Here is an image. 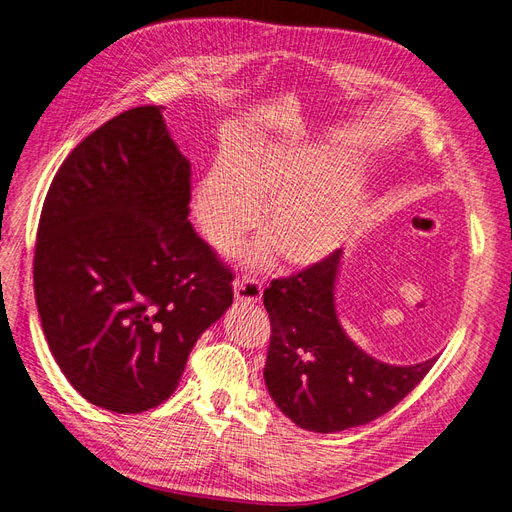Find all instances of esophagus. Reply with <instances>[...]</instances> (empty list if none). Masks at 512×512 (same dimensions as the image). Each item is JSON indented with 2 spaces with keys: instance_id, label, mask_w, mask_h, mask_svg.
Instances as JSON below:
<instances>
[{
  "instance_id": "esophagus-1",
  "label": "esophagus",
  "mask_w": 512,
  "mask_h": 512,
  "mask_svg": "<svg viewBox=\"0 0 512 512\" xmlns=\"http://www.w3.org/2000/svg\"><path fill=\"white\" fill-rule=\"evenodd\" d=\"M234 295H236L238 302L259 304L261 302V295H263V287H261L259 280H255L251 276H242V278H236Z\"/></svg>"
}]
</instances>
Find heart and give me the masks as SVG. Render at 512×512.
Listing matches in <instances>:
<instances>
[{
    "mask_svg": "<svg viewBox=\"0 0 512 512\" xmlns=\"http://www.w3.org/2000/svg\"><path fill=\"white\" fill-rule=\"evenodd\" d=\"M355 163L336 153L304 155L289 146L253 142L232 166H214L195 189V217L219 249L238 242L266 210V229L246 261L266 266L278 246L291 266H315L349 242L366 217V189Z\"/></svg>",
    "mask_w": 512,
    "mask_h": 512,
    "instance_id": "heart-1",
    "label": "heart"
}]
</instances>
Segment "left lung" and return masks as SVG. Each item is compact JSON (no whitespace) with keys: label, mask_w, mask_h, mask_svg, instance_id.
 <instances>
[{"label":"left lung","mask_w":512,"mask_h":512,"mask_svg":"<svg viewBox=\"0 0 512 512\" xmlns=\"http://www.w3.org/2000/svg\"><path fill=\"white\" fill-rule=\"evenodd\" d=\"M342 251L263 291L272 336L268 393L285 417L308 432L332 434L389 412L430 372L436 357L395 366L368 355L346 336L336 312Z\"/></svg>","instance_id":"8db88e82"}]
</instances>
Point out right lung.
Wrapping results in <instances>:
<instances>
[{"instance_id": "obj_1", "label": "right lung", "mask_w": 512, "mask_h": 512, "mask_svg": "<svg viewBox=\"0 0 512 512\" xmlns=\"http://www.w3.org/2000/svg\"><path fill=\"white\" fill-rule=\"evenodd\" d=\"M161 106L110 119L61 163L40 214L34 289L57 366L91 404L166 402L234 274L195 234L191 163Z\"/></svg>"}]
</instances>
